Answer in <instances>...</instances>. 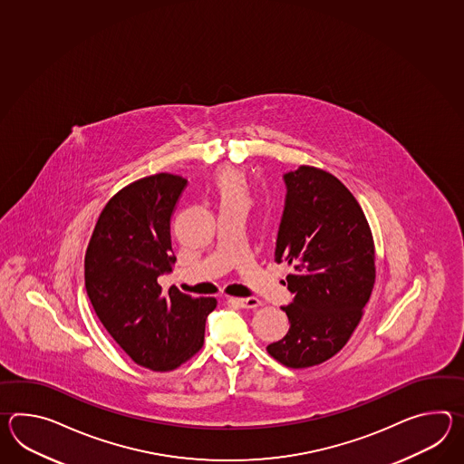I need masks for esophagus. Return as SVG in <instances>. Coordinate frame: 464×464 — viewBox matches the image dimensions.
<instances>
[{
	"instance_id": "esophagus-1",
	"label": "esophagus",
	"mask_w": 464,
	"mask_h": 464,
	"mask_svg": "<svg viewBox=\"0 0 464 464\" xmlns=\"http://www.w3.org/2000/svg\"><path fill=\"white\" fill-rule=\"evenodd\" d=\"M239 308L255 309L261 306V301L256 298H235L233 299Z\"/></svg>"
}]
</instances>
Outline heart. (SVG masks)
Segmentation results:
<instances>
[{
	"label": "heart",
	"instance_id": "heart-1",
	"mask_svg": "<svg viewBox=\"0 0 464 464\" xmlns=\"http://www.w3.org/2000/svg\"><path fill=\"white\" fill-rule=\"evenodd\" d=\"M215 193L219 207H241L247 209L251 205V186L246 175L235 168H227L217 176Z\"/></svg>",
	"mask_w": 464,
	"mask_h": 464
}]
</instances>
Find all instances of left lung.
<instances>
[{
  "label": "left lung",
  "instance_id": "obj_1",
  "mask_svg": "<svg viewBox=\"0 0 464 464\" xmlns=\"http://www.w3.org/2000/svg\"><path fill=\"white\" fill-rule=\"evenodd\" d=\"M285 178L286 201L275 259L286 261L295 296L283 311L289 330L268 344L288 368L330 360L360 324L374 286V241L356 198L336 176L299 166Z\"/></svg>",
  "mask_w": 464,
  "mask_h": 464
}]
</instances>
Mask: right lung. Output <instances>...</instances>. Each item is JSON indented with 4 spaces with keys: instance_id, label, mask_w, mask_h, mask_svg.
<instances>
[{
    "instance_id": "right-lung-1",
    "label": "right lung",
    "mask_w": 464,
    "mask_h": 464,
    "mask_svg": "<svg viewBox=\"0 0 464 464\" xmlns=\"http://www.w3.org/2000/svg\"><path fill=\"white\" fill-rule=\"evenodd\" d=\"M188 181L169 173L124 186L106 203L84 256V285L94 313L131 360L171 371L205 341L215 298H191L160 276L173 271L171 217Z\"/></svg>"
}]
</instances>
